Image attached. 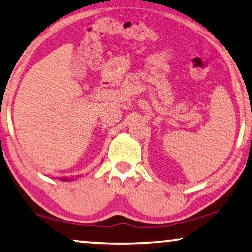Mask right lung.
Instances as JSON below:
<instances>
[{
  "mask_svg": "<svg viewBox=\"0 0 252 252\" xmlns=\"http://www.w3.org/2000/svg\"><path fill=\"white\" fill-rule=\"evenodd\" d=\"M58 179L62 180V182H69V180H75L76 178H73V177H72V178H67V177H63V178H58Z\"/></svg>",
  "mask_w": 252,
  "mask_h": 252,
  "instance_id": "obj_1",
  "label": "right lung"
}]
</instances>
